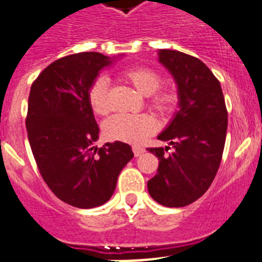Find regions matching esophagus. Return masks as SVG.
<instances>
[{
    "label": "esophagus",
    "instance_id": "1",
    "mask_svg": "<svg viewBox=\"0 0 262 262\" xmlns=\"http://www.w3.org/2000/svg\"><path fill=\"white\" fill-rule=\"evenodd\" d=\"M133 151H134V155H135V156L138 157V156H140V155L144 154L145 149L143 147H139V145H134Z\"/></svg>",
    "mask_w": 262,
    "mask_h": 262
}]
</instances>
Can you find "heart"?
Returning a JSON list of instances; mask_svg holds the SVG:
<instances>
[{
    "instance_id": "b5f03b06",
    "label": "heart",
    "mask_w": 262,
    "mask_h": 262,
    "mask_svg": "<svg viewBox=\"0 0 262 262\" xmlns=\"http://www.w3.org/2000/svg\"><path fill=\"white\" fill-rule=\"evenodd\" d=\"M123 77L133 85L142 96H151L159 89L161 78L156 72L148 68H129L124 71ZM108 82L105 76H98L92 82L88 90V101L92 110L98 115L106 114L108 111ZM177 101V96L173 90L165 89L155 94L152 98V107L161 114H166L172 110ZM157 122L151 114L138 115H113L105 120L102 126L103 135L113 142L139 143L156 129Z\"/></svg>"
}]
</instances>
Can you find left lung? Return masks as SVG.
<instances>
[{
  "instance_id": "left-lung-1",
  "label": "left lung",
  "mask_w": 262,
  "mask_h": 262,
  "mask_svg": "<svg viewBox=\"0 0 262 262\" xmlns=\"http://www.w3.org/2000/svg\"><path fill=\"white\" fill-rule=\"evenodd\" d=\"M159 62L177 85L178 110L159 140L169 147L148 148L159 157L149 195L166 207H184L203 195L221 165L227 135V108L221 82L200 59L180 51L159 50Z\"/></svg>"
}]
</instances>
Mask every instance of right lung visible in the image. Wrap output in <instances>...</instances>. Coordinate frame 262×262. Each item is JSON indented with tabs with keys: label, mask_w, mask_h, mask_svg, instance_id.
<instances>
[{
	"label": "right lung",
	"mask_w": 262,
	"mask_h": 262,
	"mask_svg": "<svg viewBox=\"0 0 262 262\" xmlns=\"http://www.w3.org/2000/svg\"><path fill=\"white\" fill-rule=\"evenodd\" d=\"M122 56L81 52L61 57L30 90L26 128L32 155L52 193L73 207L93 209L107 202L118 176L134 157L126 143L94 147L99 128L88 101L99 72Z\"/></svg>",
	"instance_id": "add662e5"
}]
</instances>
